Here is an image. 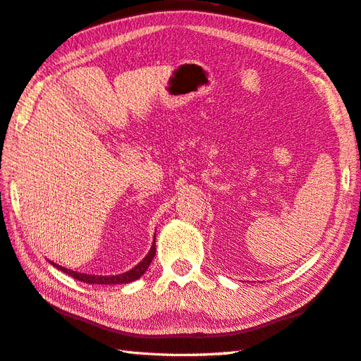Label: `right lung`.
<instances>
[{"label": "right lung", "instance_id": "add662e5", "mask_svg": "<svg viewBox=\"0 0 361 361\" xmlns=\"http://www.w3.org/2000/svg\"><path fill=\"white\" fill-rule=\"evenodd\" d=\"M154 253H157V247H154V243L152 245L150 252H148V255L140 261L137 266H134L131 271L128 272H123V274H117V275H92V274H81V272H76L72 269H67V267H62L59 264L53 263V261H49L54 267H58L59 271L66 272L70 277H73L80 281H84V283H90V285H123V283H130V281H134L140 279L144 275V272L148 269V266H150L152 259L154 258Z\"/></svg>", "mask_w": 361, "mask_h": 361}]
</instances>
